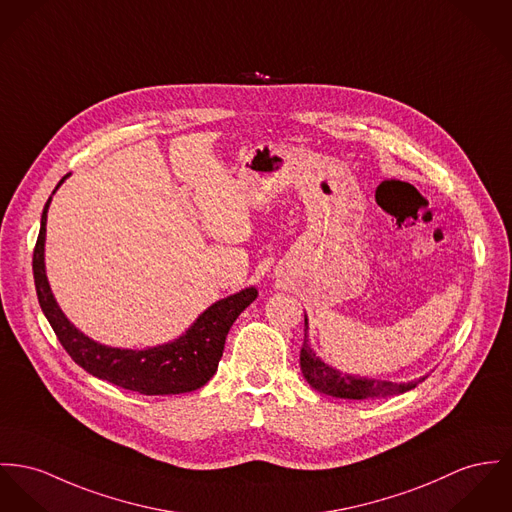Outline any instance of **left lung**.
<instances>
[{"label":"left lung","mask_w":512,"mask_h":512,"mask_svg":"<svg viewBox=\"0 0 512 512\" xmlns=\"http://www.w3.org/2000/svg\"><path fill=\"white\" fill-rule=\"evenodd\" d=\"M308 315H304V345L300 351V368L308 384L317 390L319 394L341 397V399H374V397H390V395L405 394L413 390L419 382H423L427 376L407 382V384H395L388 380H374V378H360L354 374L341 372L327 362H323L315 354L310 339H308Z\"/></svg>","instance_id":"8db88e82"}]
</instances>
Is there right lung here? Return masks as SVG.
Instances as JSON below:
<instances>
[{
	"mask_svg": "<svg viewBox=\"0 0 512 512\" xmlns=\"http://www.w3.org/2000/svg\"><path fill=\"white\" fill-rule=\"evenodd\" d=\"M70 177L64 175L58 187ZM52 195L40 216V232L33 253V275L42 314L52 325L58 341L72 360L99 380H107L130 392L144 395H175L202 388L218 370L226 337L239 314L257 298V288L249 286L236 294L214 302L198 315L195 323L177 339L148 349H120L101 345L81 333L60 310L44 267L46 216Z\"/></svg>",
	"mask_w": 512,
	"mask_h": 512,
	"instance_id": "obj_1",
	"label": "right lung"
}]
</instances>
